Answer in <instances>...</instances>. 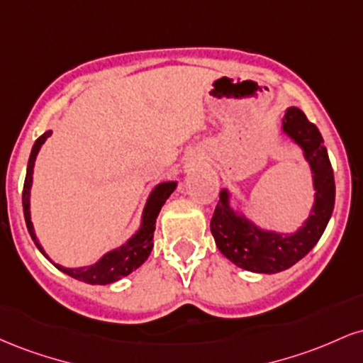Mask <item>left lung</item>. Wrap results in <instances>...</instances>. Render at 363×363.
<instances>
[{
    "instance_id": "8db88e82",
    "label": "left lung",
    "mask_w": 363,
    "mask_h": 363,
    "mask_svg": "<svg viewBox=\"0 0 363 363\" xmlns=\"http://www.w3.org/2000/svg\"><path fill=\"white\" fill-rule=\"evenodd\" d=\"M283 131L301 145L314 174L315 203L306 225L294 235L264 232L228 206L227 191L211 216L210 228L216 247L239 268L254 273H278L301 261L318 244L335 208V176L319 129L298 107L283 118Z\"/></svg>"
}]
</instances>
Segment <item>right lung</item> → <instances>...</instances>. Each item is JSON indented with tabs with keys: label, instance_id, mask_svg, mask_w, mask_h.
I'll use <instances>...</instances> for the list:
<instances>
[{
	"label": "right lung",
	"instance_id": "add662e5",
	"mask_svg": "<svg viewBox=\"0 0 363 363\" xmlns=\"http://www.w3.org/2000/svg\"><path fill=\"white\" fill-rule=\"evenodd\" d=\"M51 136V131H45L43 136L35 140L34 147H32L30 157H28V165H27V176H25L23 182V193H22V203H23V215H25V223H27L28 234H30L32 240H34L37 247L40 249V252L44 254V249L40 247L39 240L34 234V227L30 222V186H32V172H34V162L37 153H39L40 145ZM176 189V182H162L153 189L152 196H150L147 208H145L143 213V223L141 228L136 232L126 244L121 245L119 249L107 252L101 261H97L95 264L86 266V268H65V266L54 264L57 269H61L62 273L69 274L72 278L77 280L90 283V285H107L119 278L126 277L133 272V269L140 268L147 257L150 256V251L153 247V232H155V222L157 216L160 213L162 206H164L165 199L172 194V191ZM48 257V256H45Z\"/></svg>",
	"mask_w": 363,
	"mask_h": 363
}]
</instances>
